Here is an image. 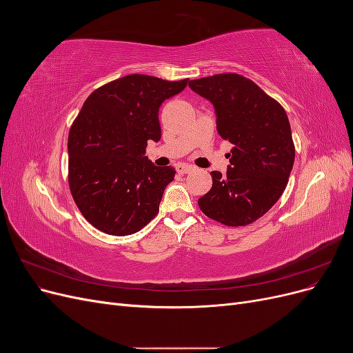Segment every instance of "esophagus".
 Returning <instances> with one entry per match:
<instances>
[{"label": "esophagus", "instance_id": "obj_1", "mask_svg": "<svg viewBox=\"0 0 353 353\" xmlns=\"http://www.w3.org/2000/svg\"><path fill=\"white\" fill-rule=\"evenodd\" d=\"M176 170H178V174H190L191 170H193V166L187 165V163H179V165H176Z\"/></svg>", "mask_w": 353, "mask_h": 353}]
</instances>
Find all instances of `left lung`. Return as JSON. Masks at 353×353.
<instances>
[{
  "label": "left lung",
  "mask_w": 353,
  "mask_h": 353,
  "mask_svg": "<svg viewBox=\"0 0 353 353\" xmlns=\"http://www.w3.org/2000/svg\"><path fill=\"white\" fill-rule=\"evenodd\" d=\"M216 112V130L234 147L227 174L210 172L212 188L199 199L205 215L227 227H244L263 216L283 194L294 143L283 105L239 73L188 82Z\"/></svg>",
  "instance_id": "8db88e82"
}]
</instances>
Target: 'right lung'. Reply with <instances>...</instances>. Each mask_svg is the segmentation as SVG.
<instances>
[{"mask_svg": "<svg viewBox=\"0 0 353 353\" xmlns=\"http://www.w3.org/2000/svg\"><path fill=\"white\" fill-rule=\"evenodd\" d=\"M187 81L134 73L104 83L85 100L69 131L68 176L72 197L92 227L130 236L157 215L175 169L154 166L144 156L145 145L162 137L160 104Z\"/></svg>", "mask_w": 353, "mask_h": 353, "instance_id": "1", "label": "right lung"}]
</instances>
